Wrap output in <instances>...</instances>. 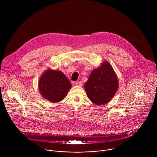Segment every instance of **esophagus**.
<instances>
[{"label": "esophagus", "instance_id": "1", "mask_svg": "<svg viewBox=\"0 0 157 157\" xmlns=\"http://www.w3.org/2000/svg\"><path fill=\"white\" fill-rule=\"evenodd\" d=\"M75 85H77V86H82V82L81 81L77 82H75Z\"/></svg>", "mask_w": 157, "mask_h": 157}]
</instances>
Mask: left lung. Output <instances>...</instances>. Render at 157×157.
<instances>
[{
    "mask_svg": "<svg viewBox=\"0 0 157 157\" xmlns=\"http://www.w3.org/2000/svg\"><path fill=\"white\" fill-rule=\"evenodd\" d=\"M118 87L117 77L112 66L107 61L92 71L84 85L89 99L97 105H105L111 101Z\"/></svg>",
    "mask_w": 157,
    "mask_h": 157,
    "instance_id": "8db88e82",
    "label": "left lung"
}]
</instances>
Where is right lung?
Wrapping results in <instances>:
<instances>
[{"label": "right lung", "instance_id": "obj_1", "mask_svg": "<svg viewBox=\"0 0 157 157\" xmlns=\"http://www.w3.org/2000/svg\"><path fill=\"white\" fill-rule=\"evenodd\" d=\"M71 86L69 80L62 71L51 69L45 71L39 82V90L42 95L52 103L63 100Z\"/></svg>", "mask_w": 157, "mask_h": 157}]
</instances>
